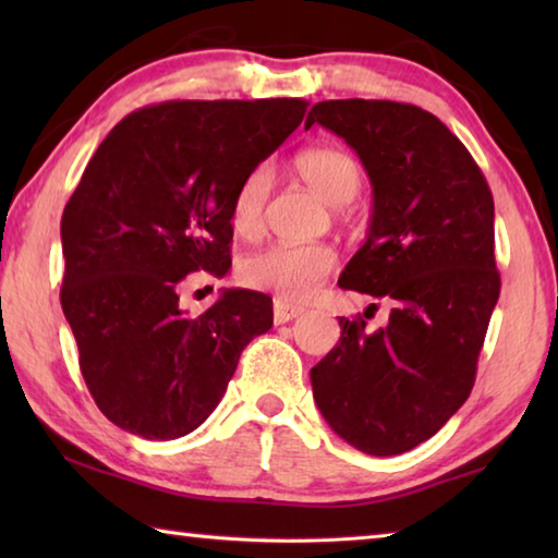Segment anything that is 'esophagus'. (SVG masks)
Segmentation results:
<instances>
[{"instance_id": "obj_1", "label": "esophagus", "mask_w": 558, "mask_h": 558, "mask_svg": "<svg viewBox=\"0 0 558 558\" xmlns=\"http://www.w3.org/2000/svg\"><path fill=\"white\" fill-rule=\"evenodd\" d=\"M302 315V307L300 305H290L286 300H276L272 302V319H276V325H286L290 319H295Z\"/></svg>"}]
</instances>
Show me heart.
<instances>
[{
	"label": "heart",
	"instance_id": "heart-1",
	"mask_svg": "<svg viewBox=\"0 0 558 558\" xmlns=\"http://www.w3.org/2000/svg\"><path fill=\"white\" fill-rule=\"evenodd\" d=\"M295 169L329 206H344L362 189V172L352 155L342 149L319 147L298 155ZM270 167L260 165L248 172L233 194L231 223L241 235L260 229L270 194ZM335 251L325 243H272L241 263V280L248 288L270 290L280 298L302 300L332 272Z\"/></svg>",
	"mask_w": 558,
	"mask_h": 558
}]
</instances>
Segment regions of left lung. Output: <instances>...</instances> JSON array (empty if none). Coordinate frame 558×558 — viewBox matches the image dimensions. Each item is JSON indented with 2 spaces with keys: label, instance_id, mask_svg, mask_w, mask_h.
I'll use <instances>...</instances> for the list:
<instances>
[{
  "label": "left lung",
  "instance_id": "8db88e82",
  "mask_svg": "<svg viewBox=\"0 0 558 558\" xmlns=\"http://www.w3.org/2000/svg\"><path fill=\"white\" fill-rule=\"evenodd\" d=\"M315 122L354 149L372 182L369 231L339 288L386 300L391 315L374 332L339 317L342 337L310 372L313 396L349 446L399 456L436 436L475 384L499 298L493 192L428 110L323 100L305 130Z\"/></svg>",
  "mask_w": 558,
  "mask_h": 558
}]
</instances>
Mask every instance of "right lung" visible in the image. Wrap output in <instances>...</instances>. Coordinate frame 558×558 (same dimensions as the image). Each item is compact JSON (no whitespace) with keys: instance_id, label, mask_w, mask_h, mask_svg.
<instances>
[{"instance_id":"obj_1","label":"right lung","mask_w":558,"mask_h":558,"mask_svg":"<svg viewBox=\"0 0 558 558\" xmlns=\"http://www.w3.org/2000/svg\"><path fill=\"white\" fill-rule=\"evenodd\" d=\"M307 102L172 100L122 118L61 219V307L98 409L147 440L209 418L243 347L272 327V300L223 290L199 317L179 282L231 268L233 194L298 130Z\"/></svg>"}]
</instances>
